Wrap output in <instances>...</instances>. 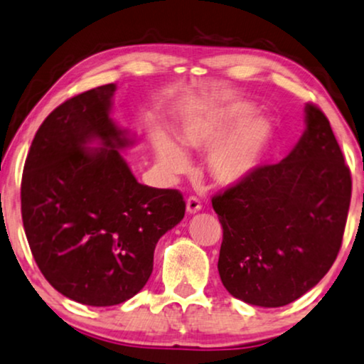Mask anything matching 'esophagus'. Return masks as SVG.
<instances>
[{"mask_svg": "<svg viewBox=\"0 0 364 364\" xmlns=\"http://www.w3.org/2000/svg\"><path fill=\"white\" fill-rule=\"evenodd\" d=\"M200 208H203V205H200V200L197 199V197H189V199H187V213L189 214L199 213Z\"/></svg>", "mask_w": 364, "mask_h": 364, "instance_id": "1", "label": "esophagus"}]
</instances>
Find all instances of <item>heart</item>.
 <instances>
[{
	"mask_svg": "<svg viewBox=\"0 0 364 364\" xmlns=\"http://www.w3.org/2000/svg\"><path fill=\"white\" fill-rule=\"evenodd\" d=\"M250 113V106L237 105L189 114L175 136L183 150H208L213 146L208 156L213 178L226 187L237 186L259 167L273 140L272 123L263 116L246 119L227 132ZM178 145L165 133L154 134L156 160L170 175L186 172L189 165Z\"/></svg>",
	"mask_w": 364,
	"mask_h": 364,
	"instance_id": "obj_1",
	"label": "heart"
}]
</instances>
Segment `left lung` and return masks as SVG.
I'll use <instances>...</instances> for the list:
<instances>
[{
    "label": "left lung",
    "instance_id": "1",
    "mask_svg": "<svg viewBox=\"0 0 364 364\" xmlns=\"http://www.w3.org/2000/svg\"><path fill=\"white\" fill-rule=\"evenodd\" d=\"M349 203L351 172L329 119L307 105L306 132L284 160L213 197L223 285L258 307L302 297L338 257Z\"/></svg>",
    "mask_w": 364,
    "mask_h": 364
}]
</instances>
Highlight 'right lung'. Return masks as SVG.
<instances>
[{"mask_svg":"<svg viewBox=\"0 0 364 364\" xmlns=\"http://www.w3.org/2000/svg\"><path fill=\"white\" fill-rule=\"evenodd\" d=\"M114 91L106 84L55 107L21 178V218L40 272L67 299L92 307L136 295L159 240L186 214L181 192L143 186L121 156L134 138L109 116Z\"/></svg>","mask_w":364,"mask_h":364,"instance_id":"right-lung-1","label":"right lung"}]
</instances>
